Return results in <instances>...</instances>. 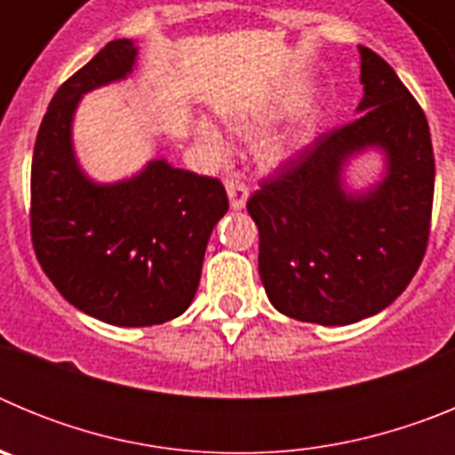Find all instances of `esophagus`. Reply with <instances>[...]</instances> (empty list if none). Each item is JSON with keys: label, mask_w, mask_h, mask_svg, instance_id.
<instances>
[{"label": "esophagus", "mask_w": 455, "mask_h": 455, "mask_svg": "<svg viewBox=\"0 0 455 455\" xmlns=\"http://www.w3.org/2000/svg\"><path fill=\"white\" fill-rule=\"evenodd\" d=\"M225 191H228V198H230V207L232 209H243L248 203V196H251V191H248V187L243 182H236V180H228L225 182Z\"/></svg>", "instance_id": "esophagus-1"}]
</instances>
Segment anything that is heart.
<instances>
[{
    "instance_id": "obj_1",
    "label": "heart",
    "mask_w": 455,
    "mask_h": 455,
    "mask_svg": "<svg viewBox=\"0 0 455 455\" xmlns=\"http://www.w3.org/2000/svg\"><path fill=\"white\" fill-rule=\"evenodd\" d=\"M268 118L262 114H241V116H232L228 120L230 124V130L235 132L239 139L243 140H252L257 136L262 134V130L267 127ZM196 136L200 139L204 148H207L212 155L220 156L225 152V140L220 136V132L216 127H212L204 120H198L196 123ZM300 150V136L296 132H287V134H277L273 139L264 140L259 150H257V162L262 164L264 168L268 171H275V168L284 166L287 162H291L293 156L299 155Z\"/></svg>"
}]
</instances>
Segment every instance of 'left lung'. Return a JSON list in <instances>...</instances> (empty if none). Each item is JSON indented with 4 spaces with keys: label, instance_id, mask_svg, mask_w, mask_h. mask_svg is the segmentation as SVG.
I'll return each instance as SVG.
<instances>
[{
    "label": "left lung",
    "instance_id": "8db88e82",
    "mask_svg": "<svg viewBox=\"0 0 455 455\" xmlns=\"http://www.w3.org/2000/svg\"><path fill=\"white\" fill-rule=\"evenodd\" d=\"M357 50V118L300 150L248 200L268 300L307 323L348 325L392 305L431 232L435 159L424 111L376 52ZM369 149L384 155V175L351 192L343 171Z\"/></svg>",
    "mask_w": 455,
    "mask_h": 455
}]
</instances>
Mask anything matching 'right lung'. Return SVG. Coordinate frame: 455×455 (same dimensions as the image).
<instances>
[{
	"label": "right lung",
	"mask_w": 455,
	"mask_h": 455,
	"mask_svg": "<svg viewBox=\"0 0 455 455\" xmlns=\"http://www.w3.org/2000/svg\"><path fill=\"white\" fill-rule=\"evenodd\" d=\"M139 45L111 40L52 98L31 164V241L63 299L111 325L180 316L200 283L212 230L228 212L219 180L152 159L120 182H95L72 146L79 100L134 72Z\"/></svg>",
	"instance_id": "obj_1"
}]
</instances>
